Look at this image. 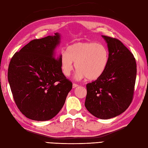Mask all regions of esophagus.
Masks as SVG:
<instances>
[{
	"instance_id": "obj_1",
	"label": "esophagus",
	"mask_w": 148,
	"mask_h": 148,
	"mask_svg": "<svg viewBox=\"0 0 148 148\" xmlns=\"http://www.w3.org/2000/svg\"><path fill=\"white\" fill-rule=\"evenodd\" d=\"M77 86H78V84H77L76 83H73V84H72V87L73 88H76Z\"/></svg>"
}]
</instances>
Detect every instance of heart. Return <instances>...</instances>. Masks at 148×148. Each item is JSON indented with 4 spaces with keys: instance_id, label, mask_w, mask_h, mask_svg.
I'll return each mask as SVG.
<instances>
[{
    "instance_id": "obj_1",
    "label": "heart",
    "mask_w": 148,
    "mask_h": 148,
    "mask_svg": "<svg viewBox=\"0 0 148 148\" xmlns=\"http://www.w3.org/2000/svg\"><path fill=\"white\" fill-rule=\"evenodd\" d=\"M60 62L65 76L71 75L74 67V62L77 69L76 79L86 77L89 80H95L105 72L109 62V53L100 44L77 42L69 46L67 52H61Z\"/></svg>"
}]
</instances>
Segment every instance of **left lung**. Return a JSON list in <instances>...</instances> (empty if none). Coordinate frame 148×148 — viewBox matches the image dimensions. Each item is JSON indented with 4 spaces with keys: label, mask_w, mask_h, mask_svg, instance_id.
I'll list each match as a JSON object with an SVG mask.
<instances>
[{
    "label": "left lung",
    "mask_w": 148,
    "mask_h": 148,
    "mask_svg": "<svg viewBox=\"0 0 148 148\" xmlns=\"http://www.w3.org/2000/svg\"><path fill=\"white\" fill-rule=\"evenodd\" d=\"M108 43L109 62L105 72L86 84L85 106L91 114L102 119L116 117L132 101L137 74L136 59L120 40L102 36Z\"/></svg>",
    "instance_id": "1"
}]
</instances>
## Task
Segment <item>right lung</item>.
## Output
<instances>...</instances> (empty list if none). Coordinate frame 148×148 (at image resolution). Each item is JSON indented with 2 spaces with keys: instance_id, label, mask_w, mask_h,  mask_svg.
Returning a JSON list of instances; mask_svg holds the SVG:
<instances>
[{
  "instance_id": "obj_1",
  "label": "right lung",
  "mask_w": 148,
  "mask_h": 148,
  "mask_svg": "<svg viewBox=\"0 0 148 148\" xmlns=\"http://www.w3.org/2000/svg\"><path fill=\"white\" fill-rule=\"evenodd\" d=\"M60 36L34 39L15 53L8 77L18 108L27 118L47 121L64 106L72 83L63 74L55 49Z\"/></svg>"
}]
</instances>
